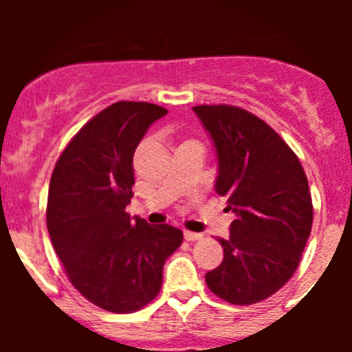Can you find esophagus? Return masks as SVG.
I'll return each mask as SVG.
<instances>
[{
    "label": "esophagus",
    "mask_w": 352,
    "mask_h": 352,
    "mask_svg": "<svg viewBox=\"0 0 352 352\" xmlns=\"http://www.w3.org/2000/svg\"><path fill=\"white\" fill-rule=\"evenodd\" d=\"M184 236H185V240H187V241H195V240H201V238H204V235H201V233L188 232V230H185Z\"/></svg>",
    "instance_id": "1"
}]
</instances>
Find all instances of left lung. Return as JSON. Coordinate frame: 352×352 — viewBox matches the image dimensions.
Masks as SVG:
<instances>
[{
	"instance_id": "1",
	"label": "left lung",
	"mask_w": 352,
	"mask_h": 352,
	"mask_svg": "<svg viewBox=\"0 0 352 352\" xmlns=\"http://www.w3.org/2000/svg\"><path fill=\"white\" fill-rule=\"evenodd\" d=\"M217 148L215 190L236 218L218 238L223 261L205 274L232 305H254L288 283L313 225V201L300 159L265 120L236 106H195Z\"/></svg>"
}]
</instances>
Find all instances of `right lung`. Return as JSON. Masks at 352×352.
<instances>
[{"label":"right lung","mask_w":352,"mask_h":352,"mask_svg":"<svg viewBox=\"0 0 352 352\" xmlns=\"http://www.w3.org/2000/svg\"><path fill=\"white\" fill-rule=\"evenodd\" d=\"M167 114L120 100L92 117L54 165L46 221L52 246L78 292L111 313H134L162 288V270L182 245L172 225L131 218L132 159L148 125Z\"/></svg>","instance_id":"1"}]
</instances>
